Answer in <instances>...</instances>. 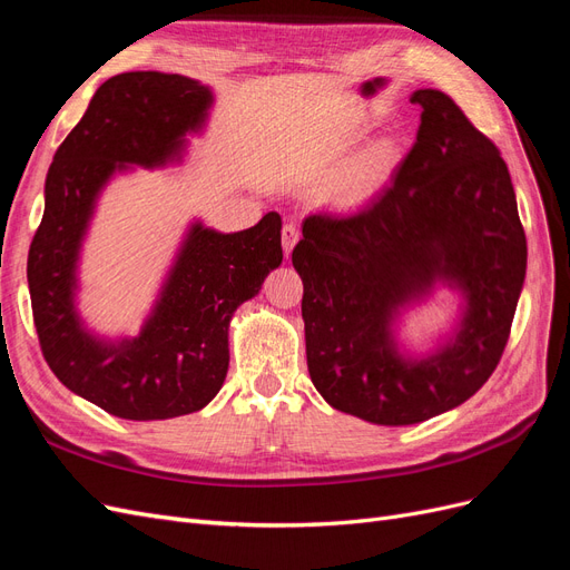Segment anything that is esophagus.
Instances as JSON below:
<instances>
[{
    "label": "esophagus",
    "instance_id": "34e87169",
    "mask_svg": "<svg viewBox=\"0 0 570 570\" xmlns=\"http://www.w3.org/2000/svg\"><path fill=\"white\" fill-rule=\"evenodd\" d=\"M297 239H299V228L292 226V223H287V226L283 228V249H285V254H292V249H295V245H297Z\"/></svg>",
    "mask_w": 570,
    "mask_h": 570
}]
</instances>
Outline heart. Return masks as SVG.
Returning a JSON list of instances; mask_svg holds the SVG:
<instances>
[{"instance_id":"obj_1","label":"heart","mask_w":570,"mask_h":570,"mask_svg":"<svg viewBox=\"0 0 570 570\" xmlns=\"http://www.w3.org/2000/svg\"><path fill=\"white\" fill-rule=\"evenodd\" d=\"M396 161V142L392 137H373L361 147L352 161L342 168L333 185V202L340 206H354L371 197L392 174Z\"/></svg>"}]
</instances>
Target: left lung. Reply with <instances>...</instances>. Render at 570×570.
<instances>
[{
    "label": "left lung",
    "instance_id": "1",
    "mask_svg": "<svg viewBox=\"0 0 570 570\" xmlns=\"http://www.w3.org/2000/svg\"><path fill=\"white\" fill-rule=\"evenodd\" d=\"M381 195L352 216L312 214L292 266L314 387L337 411L411 425L463 404L497 368L525 281V233L499 149L440 90ZM460 314L435 348L406 353L399 316L440 287Z\"/></svg>",
    "mask_w": 570,
    "mask_h": 570
}]
</instances>
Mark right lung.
I'll list each match as a JSON object with an SVG mask.
<instances>
[{
    "mask_svg": "<svg viewBox=\"0 0 570 570\" xmlns=\"http://www.w3.org/2000/svg\"><path fill=\"white\" fill-rule=\"evenodd\" d=\"M209 85L178 73L132 71L95 92L55 154L45 214L28 252V287L49 368L82 400L128 421H164L209 404L226 381L228 327L283 264L281 214L218 233L187 226L161 289L135 337H105L78 312L80 252L107 185L135 166L180 164L187 135H202Z\"/></svg>",
    "mask_w": 570,
    "mask_h": 570,
    "instance_id": "obj_1",
    "label": "right lung"
}]
</instances>
